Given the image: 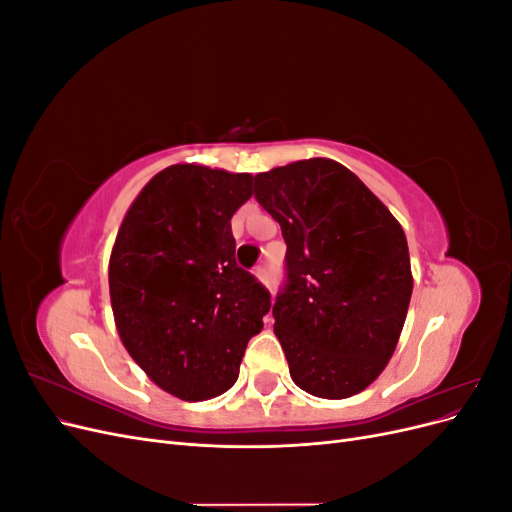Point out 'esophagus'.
Wrapping results in <instances>:
<instances>
[{
    "label": "esophagus",
    "mask_w": 512,
    "mask_h": 512,
    "mask_svg": "<svg viewBox=\"0 0 512 512\" xmlns=\"http://www.w3.org/2000/svg\"><path fill=\"white\" fill-rule=\"evenodd\" d=\"M254 277H256L258 282L265 284V282H267V269L262 267V265H260V267H256V269H254Z\"/></svg>",
    "instance_id": "1"
}]
</instances>
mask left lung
I'll return each mask as SVG.
<instances>
[{
	"label": "left lung",
	"instance_id": "1",
	"mask_svg": "<svg viewBox=\"0 0 512 512\" xmlns=\"http://www.w3.org/2000/svg\"><path fill=\"white\" fill-rule=\"evenodd\" d=\"M254 181L288 247L273 331L292 382L322 399L365 391L389 365L408 314L414 280L404 228L329 158L277 166Z\"/></svg>",
	"mask_w": 512,
	"mask_h": 512
}]
</instances>
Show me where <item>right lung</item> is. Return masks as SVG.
I'll return each mask as SVG.
<instances>
[{
  "label": "right lung",
  "mask_w": 512,
  "mask_h": 512,
  "mask_svg": "<svg viewBox=\"0 0 512 512\" xmlns=\"http://www.w3.org/2000/svg\"><path fill=\"white\" fill-rule=\"evenodd\" d=\"M250 173L168 166L123 215L108 290L123 348L168 395L228 391L271 297L235 262L230 220L252 196Z\"/></svg>",
  "instance_id": "right-lung-1"
}]
</instances>
